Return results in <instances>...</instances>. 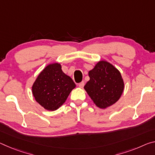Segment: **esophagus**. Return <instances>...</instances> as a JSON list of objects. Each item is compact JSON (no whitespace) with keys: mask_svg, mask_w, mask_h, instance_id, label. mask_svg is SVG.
I'll return each mask as SVG.
<instances>
[{"mask_svg":"<svg viewBox=\"0 0 155 155\" xmlns=\"http://www.w3.org/2000/svg\"><path fill=\"white\" fill-rule=\"evenodd\" d=\"M84 85H85L84 81H82V82H81V83H78V86H79L80 87H81V88H83V87H84Z\"/></svg>","mask_w":155,"mask_h":155,"instance_id":"34e87169","label":"esophagus"}]
</instances>
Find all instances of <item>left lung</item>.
<instances>
[{
	"instance_id": "8db88e82",
	"label": "left lung",
	"mask_w": 155,
	"mask_h": 155,
	"mask_svg": "<svg viewBox=\"0 0 155 155\" xmlns=\"http://www.w3.org/2000/svg\"><path fill=\"white\" fill-rule=\"evenodd\" d=\"M88 75L90 80L84 89L98 107L105 109L119 101L124 90V81L114 65L106 61H99Z\"/></svg>"
}]
</instances>
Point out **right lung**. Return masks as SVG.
Returning a JSON list of instances; mask_svg holds the SVG:
<instances>
[{
	"instance_id": "add662e5",
	"label": "right lung",
	"mask_w": 155,
	"mask_h": 155,
	"mask_svg": "<svg viewBox=\"0 0 155 155\" xmlns=\"http://www.w3.org/2000/svg\"><path fill=\"white\" fill-rule=\"evenodd\" d=\"M76 84L63 72L58 63L47 65L38 75L31 87L36 101L44 109L54 111L65 102Z\"/></svg>"
}]
</instances>
